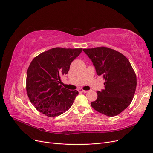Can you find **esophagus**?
<instances>
[{
	"mask_svg": "<svg viewBox=\"0 0 153 153\" xmlns=\"http://www.w3.org/2000/svg\"><path fill=\"white\" fill-rule=\"evenodd\" d=\"M88 91H85V90H84L82 89H79V92H88Z\"/></svg>",
	"mask_w": 153,
	"mask_h": 153,
	"instance_id": "34e87169",
	"label": "esophagus"
}]
</instances>
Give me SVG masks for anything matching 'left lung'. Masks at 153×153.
<instances>
[{"label":"left lung","instance_id":"1","mask_svg":"<svg viewBox=\"0 0 153 153\" xmlns=\"http://www.w3.org/2000/svg\"><path fill=\"white\" fill-rule=\"evenodd\" d=\"M105 80L104 89L97 91L92 108L108 116L120 114L130 105L136 89V73L128 59L119 52L106 47L84 49Z\"/></svg>","mask_w":153,"mask_h":153}]
</instances>
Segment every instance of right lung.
<instances>
[{"label":"right lung","instance_id":"obj_1","mask_svg":"<svg viewBox=\"0 0 153 153\" xmlns=\"http://www.w3.org/2000/svg\"><path fill=\"white\" fill-rule=\"evenodd\" d=\"M82 48H55L33 59L26 77V91L30 102L40 112L56 117L68 111L78 95L77 91L62 88V76L68 74L71 62Z\"/></svg>","mask_w":153,"mask_h":153}]
</instances>
